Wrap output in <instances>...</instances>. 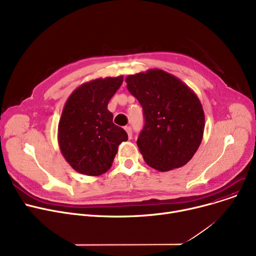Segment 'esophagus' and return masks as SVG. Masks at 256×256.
I'll return each mask as SVG.
<instances>
[{
    "label": "esophagus",
    "instance_id": "1",
    "mask_svg": "<svg viewBox=\"0 0 256 256\" xmlns=\"http://www.w3.org/2000/svg\"><path fill=\"white\" fill-rule=\"evenodd\" d=\"M124 130H126V132H128V139H132V128H130V126H126Z\"/></svg>",
    "mask_w": 256,
    "mask_h": 256
}]
</instances>
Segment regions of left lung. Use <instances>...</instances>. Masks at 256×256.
I'll list each match as a JSON object with an SVG mask.
<instances>
[{
    "label": "left lung",
    "instance_id": "1",
    "mask_svg": "<svg viewBox=\"0 0 256 256\" xmlns=\"http://www.w3.org/2000/svg\"><path fill=\"white\" fill-rule=\"evenodd\" d=\"M126 82L143 108L145 124L137 145L146 164L160 172L186 165L204 132V112L196 93L158 68L130 74Z\"/></svg>",
    "mask_w": 256,
    "mask_h": 256
}]
</instances>
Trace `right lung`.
<instances>
[{"mask_svg":"<svg viewBox=\"0 0 256 256\" xmlns=\"http://www.w3.org/2000/svg\"><path fill=\"white\" fill-rule=\"evenodd\" d=\"M124 76L96 78L78 86L67 98L58 126L62 156L76 172L98 176L112 166L128 134L113 124L108 104Z\"/></svg>","mask_w":256,"mask_h":256,"instance_id":"obj_1","label":"right lung"}]
</instances>
